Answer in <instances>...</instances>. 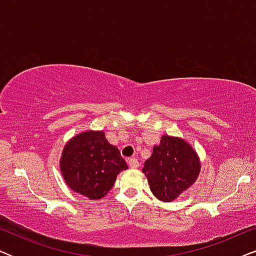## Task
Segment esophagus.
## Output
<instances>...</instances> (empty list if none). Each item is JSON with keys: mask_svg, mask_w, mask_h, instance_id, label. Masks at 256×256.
I'll list each match as a JSON object with an SVG mask.
<instances>
[{"mask_svg": "<svg viewBox=\"0 0 256 256\" xmlns=\"http://www.w3.org/2000/svg\"><path fill=\"white\" fill-rule=\"evenodd\" d=\"M128 163H129V166L132 168V169H136V168H138V166H140L138 160L135 158V157H132V158H129Z\"/></svg>", "mask_w": 256, "mask_h": 256, "instance_id": "1", "label": "esophagus"}]
</instances>
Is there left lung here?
Returning a JSON list of instances; mask_svg holds the SVG:
<instances>
[{
	"instance_id": "left-lung-1",
	"label": "left lung",
	"mask_w": 256,
	"mask_h": 256,
	"mask_svg": "<svg viewBox=\"0 0 256 256\" xmlns=\"http://www.w3.org/2000/svg\"><path fill=\"white\" fill-rule=\"evenodd\" d=\"M199 170L200 164L192 146L184 140L164 135L142 171L152 194L160 200L171 202L194 183Z\"/></svg>"
}]
</instances>
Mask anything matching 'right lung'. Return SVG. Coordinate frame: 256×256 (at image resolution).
<instances>
[{"label":"right lung","instance_id":"obj_1","mask_svg":"<svg viewBox=\"0 0 256 256\" xmlns=\"http://www.w3.org/2000/svg\"><path fill=\"white\" fill-rule=\"evenodd\" d=\"M127 164L104 132H85L70 140L64 146L60 170L66 184L73 191L90 199H100L108 194L116 176Z\"/></svg>","mask_w":256,"mask_h":256}]
</instances>
